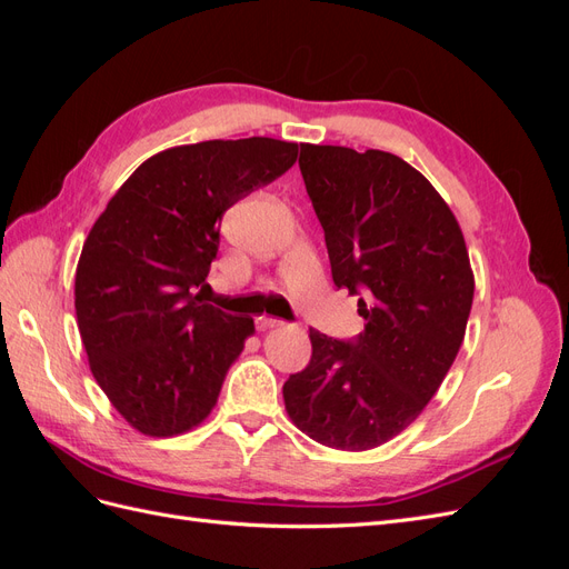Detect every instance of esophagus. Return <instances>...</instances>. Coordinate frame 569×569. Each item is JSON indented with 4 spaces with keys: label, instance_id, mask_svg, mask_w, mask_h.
I'll list each match as a JSON object with an SVG mask.
<instances>
[{
    "label": "esophagus",
    "instance_id": "1",
    "mask_svg": "<svg viewBox=\"0 0 569 569\" xmlns=\"http://www.w3.org/2000/svg\"><path fill=\"white\" fill-rule=\"evenodd\" d=\"M278 325H282V320L272 318V316H258L256 318V330H261V332L270 330V327H278Z\"/></svg>",
    "mask_w": 569,
    "mask_h": 569
}]
</instances>
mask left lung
I'll use <instances>...</instances> for the list:
<instances>
[{
	"mask_svg": "<svg viewBox=\"0 0 569 569\" xmlns=\"http://www.w3.org/2000/svg\"><path fill=\"white\" fill-rule=\"evenodd\" d=\"M306 192L332 280L366 330H311L313 356L282 387L301 432L341 451L375 449L416 420L453 366L475 278L460 226L429 180L389 151L301 144Z\"/></svg>",
	"mask_w": 569,
	"mask_h": 569,
	"instance_id": "8db88e82",
	"label": "left lung"
}]
</instances>
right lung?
Here are the masks:
<instances>
[{"mask_svg":"<svg viewBox=\"0 0 569 569\" xmlns=\"http://www.w3.org/2000/svg\"><path fill=\"white\" fill-rule=\"evenodd\" d=\"M299 144L247 137L153 153L97 218L76 270L78 330L97 385L137 432L209 418L253 318L206 303L220 220L284 176Z\"/></svg>","mask_w":569,"mask_h":569,"instance_id":"add662e5","label":"right lung"}]
</instances>
